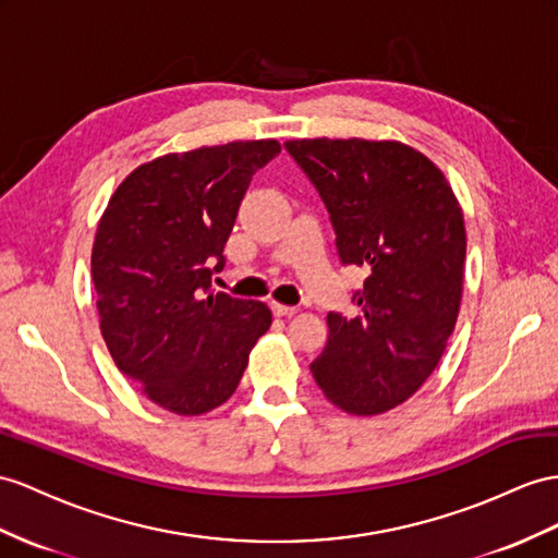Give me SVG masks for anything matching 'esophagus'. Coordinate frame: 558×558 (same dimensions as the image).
Wrapping results in <instances>:
<instances>
[{"mask_svg":"<svg viewBox=\"0 0 558 558\" xmlns=\"http://www.w3.org/2000/svg\"><path fill=\"white\" fill-rule=\"evenodd\" d=\"M270 311H274L278 318H288V316H294V313H296L299 308H296V306H284V304L274 302V304H270Z\"/></svg>","mask_w":558,"mask_h":558,"instance_id":"34e87169","label":"esophagus"}]
</instances>
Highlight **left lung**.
<instances>
[{"label":"left lung","instance_id":"left-lung-1","mask_svg":"<svg viewBox=\"0 0 558 558\" xmlns=\"http://www.w3.org/2000/svg\"><path fill=\"white\" fill-rule=\"evenodd\" d=\"M284 148L330 211L341 264L367 268L355 318L327 313L311 363L349 415L405 403L434 373L462 302L464 214L442 171L401 141L292 138Z\"/></svg>","mask_w":558,"mask_h":558}]
</instances>
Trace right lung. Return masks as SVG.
Here are the masks:
<instances>
[{"instance_id":"1","label":"right lung","mask_w":558,"mask_h":558,"mask_svg":"<svg viewBox=\"0 0 558 558\" xmlns=\"http://www.w3.org/2000/svg\"><path fill=\"white\" fill-rule=\"evenodd\" d=\"M276 138L169 153L126 177L96 228L92 278L120 373L174 415L226 403L268 327L264 302L211 290L223 245Z\"/></svg>"}]
</instances>
